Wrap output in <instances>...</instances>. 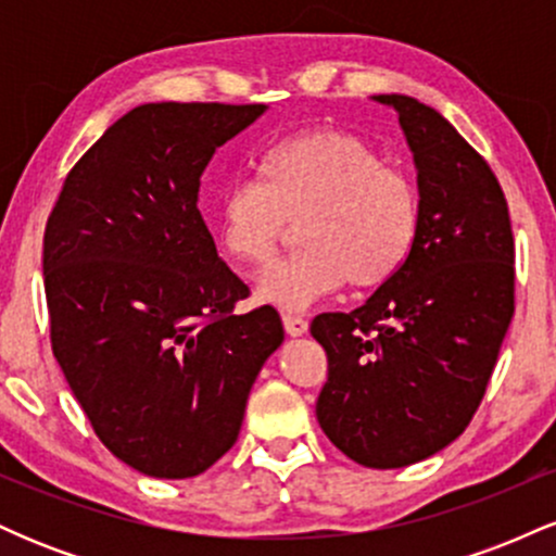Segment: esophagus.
<instances>
[{
  "label": "esophagus",
  "instance_id": "34e87169",
  "mask_svg": "<svg viewBox=\"0 0 556 556\" xmlns=\"http://www.w3.org/2000/svg\"><path fill=\"white\" fill-rule=\"evenodd\" d=\"M282 324H285V331L290 337H300V334H305V331H308V321H305V318L298 316V314H282Z\"/></svg>",
  "mask_w": 556,
  "mask_h": 556
}]
</instances>
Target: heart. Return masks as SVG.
<instances>
[{
	"label": "heart",
	"mask_w": 556,
	"mask_h": 556,
	"mask_svg": "<svg viewBox=\"0 0 556 556\" xmlns=\"http://www.w3.org/2000/svg\"><path fill=\"white\" fill-rule=\"evenodd\" d=\"M261 182L229 185L216 212V240L235 264L264 271L303 227V251L266 274L261 298L305 308L340 290L387 285L410 258L420 195L374 146L337 127L292 132L261 156Z\"/></svg>",
	"instance_id": "obj_1"
}]
</instances>
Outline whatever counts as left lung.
Returning <instances> with one entry per match:
<instances>
[{"instance_id": "1", "label": "left lung", "mask_w": 556, "mask_h": 556, "mask_svg": "<svg viewBox=\"0 0 556 556\" xmlns=\"http://www.w3.org/2000/svg\"><path fill=\"white\" fill-rule=\"evenodd\" d=\"M394 106L418 169L420 232L405 266L350 314L311 324L327 350L316 418L366 468H405L455 442L481 405L515 314V240L502 185L418 99Z\"/></svg>"}]
</instances>
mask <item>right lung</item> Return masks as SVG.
I'll return each mask as SVG.
<instances>
[{
  "label": "right lung",
  "instance_id": "obj_1",
  "mask_svg": "<svg viewBox=\"0 0 556 556\" xmlns=\"http://www.w3.org/2000/svg\"><path fill=\"white\" fill-rule=\"evenodd\" d=\"M266 104H143L62 182L43 232L54 358L96 437L154 478H193L238 442L245 402L285 340L198 212L214 151Z\"/></svg>",
  "mask_w": 556,
  "mask_h": 556
}]
</instances>
